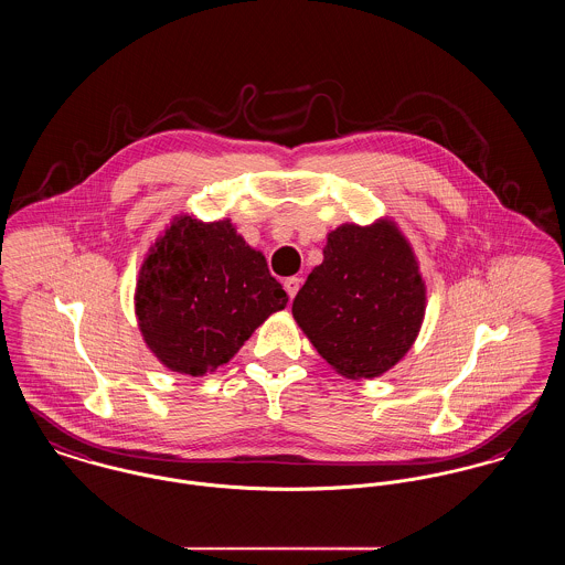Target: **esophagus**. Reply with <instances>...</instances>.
<instances>
[{"instance_id":"esophagus-1","label":"esophagus","mask_w":565,"mask_h":565,"mask_svg":"<svg viewBox=\"0 0 565 565\" xmlns=\"http://www.w3.org/2000/svg\"><path fill=\"white\" fill-rule=\"evenodd\" d=\"M300 278H296V276H291V278H287L285 280V291H287V296L294 300L296 298V294H298V289H300Z\"/></svg>"}]
</instances>
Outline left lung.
<instances>
[{
	"label": "left lung",
	"mask_w": 565,
	"mask_h": 565,
	"mask_svg": "<svg viewBox=\"0 0 565 565\" xmlns=\"http://www.w3.org/2000/svg\"><path fill=\"white\" fill-rule=\"evenodd\" d=\"M425 302L411 242L393 220L380 217L328 233L323 260L308 274L291 312L337 373L371 380L408 354Z\"/></svg>",
	"instance_id": "obj_1"
}]
</instances>
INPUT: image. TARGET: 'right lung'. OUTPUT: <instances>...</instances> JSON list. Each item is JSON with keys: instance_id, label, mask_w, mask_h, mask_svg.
Returning <instances> with one entry per match:
<instances>
[{"instance_id": "1", "label": "right lung", "mask_w": 565, "mask_h": 565, "mask_svg": "<svg viewBox=\"0 0 565 565\" xmlns=\"http://www.w3.org/2000/svg\"><path fill=\"white\" fill-rule=\"evenodd\" d=\"M289 298L231 220L177 215L154 239L136 285V317L163 366L201 377L233 359Z\"/></svg>"}]
</instances>
